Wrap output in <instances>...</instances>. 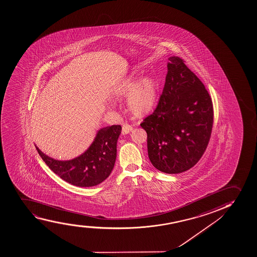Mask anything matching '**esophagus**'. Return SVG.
<instances>
[{"mask_svg": "<svg viewBox=\"0 0 257 257\" xmlns=\"http://www.w3.org/2000/svg\"><path fill=\"white\" fill-rule=\"evenodd\" d=\"M132 131H133V127L131 126L130 124H123V126H122V134L123 135H126L128 133H130Z\"/></svg>", "mask_w": 257, "mask_h": 257, "instance_id": "obj_1", "label": "esophagus"}]
</instances>
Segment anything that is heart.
<instances>
[{
	"label": "heart",
	"mask_w": 257,
	"mask_h": 257,
	"mask_svg": "<svg viewBox=\"0 0 257 257\" xmlns=\"http://www.w3.org/2000/svg\"><path fill=\"white\" fill-rule=\"evenodd\" d=\"M115 97L125 98L126 108L133 117L141 118L155 110L160 96V84L157 78L132 77L121 83L114 92Z\"/></svg>",
	"instance_id": "1"
}]
</instances>
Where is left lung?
<instances>
[{"label":"left lung","instance_id":"8db88e82","mask_svg":"<svg viewBox=\"0 0 257 257\" xmlns=\"http://www.w3.org/2000/svg\"><path fill=\"white\" fill-rule=\"evenodd\" d=\"M159 105L140 124L152 165L168 174L190 170L209 141L213 105L209 92L179 57L171 56Z\"/></svg>","mask_w":257,"mask_h":257}]
</instances>
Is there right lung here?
I'll list each match as a JSON object with an SVG mask.
<instances>
[{
    "label": "right lung",
    "mask_w": 257,
    "mask_h": 257,
    "mask_svg": "<svg viewBox=\"0 0 257 257\" xmlns=\"http://www.w3.org/2000/svg\"><path fill=\"white\" fill-rule=\"evenodd\" d=\"M120 125L104 127L98 131L88 149L71 160L52 159L36 150L46 165L60 178L79 187H92L105 181L114 167L117 157V142Z\"/></svg>",
    "instance_id": "add662e5"
}]
</instances>
